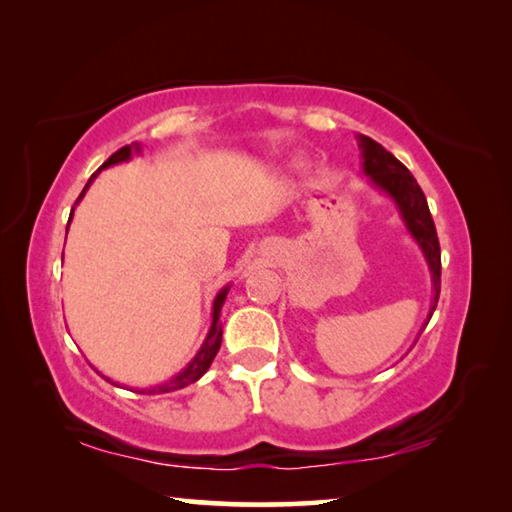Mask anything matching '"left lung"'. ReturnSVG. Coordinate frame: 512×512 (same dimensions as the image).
<instances>
[{
  "instance_id": "obj_1",
  "label": "left lung",
  "mask_w": 512,
  "mask_h": 512,
  "mask_svg": "<svg viewBox=\"0 0 512 512\" xmlns=\"http://www.w3.org/2000/svg\"><path fill=\"white\" fill-rule=\"evenodd\" d=\"M357 140L363 155V173L370 178L372 185L393 198L406 223V230H409L411 237L418 241L422 255L427 259L433 280V302L429 311L431 318L440 296V244L427 198H424V192L420 189L418 180L413 178V173L406 169L393 153H388L384 146L370 140L366 135H359Z\"/></svg>"
}]
</instances>
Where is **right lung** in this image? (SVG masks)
Returning a JSON list of instances; mask_svg holds the SVG:
<instances>
[{
	"mask_svg": "<svg viewBox=\"0 0 512 512\" xmlns=\"http://www.w3.org/2000/svg\"><path fill=\"white\" fill-rule=\"evenodd\" d=\"M142 151V146L140 144H131V146H121V149L117 151V153H112L110 158L101 164V169H106V167H112V164H119V162H126V160H131V155L133 153H140ZM99 169V171H101ZM99 171H94L92 176H90V180H88V185L83 187V192H81V196H79V201L83 198V194L88 192V187L92 185V180L99 176ZM76 201V203H79ZM74 203V205H76ZM72 216H74V207H72V214H69V221H72ZM69 221H67V228H69ZM228 291H230V287H225V289H221L219 293H216V298H214V307H212V327H210V332H207V336H205V341H203V345H201V350L196 352V357L189 361V366L183 370V372H178L176 377H171L169 381H164V384H160V386H153V388H146V391H140V393H149V395H153V393H171V391H180V388H185V386H189V384H194V381H198L201 379L205 372H207V368L212 366V361H214V357H216V352H219V348H221V336H223V329H221V323H219V316H221V307H223V302H225V296H228ZM108 379V377H106ZM110 381V379H108ZM112 384H115V381H112ZM117 386V384H115Z\"/></svg>",
	"mask_w": 512,
	"mask_h": 512,
	"instance_id": "right-lung-1",
	"label": "right lung"
}]
</instances>
